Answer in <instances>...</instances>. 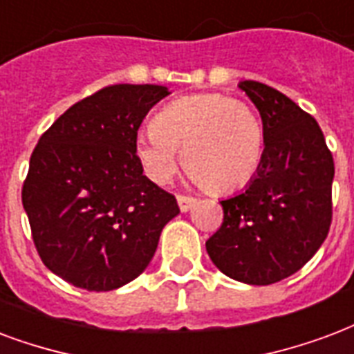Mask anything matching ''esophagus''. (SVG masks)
Wrapping results in <instances>:
<instances>
[{"label": "esophagus", "mask_w": 354, "mask_h": 354, "mask_svg": "<svg viewBox=\"0 0 354 354\" xmlns=\"http://www.w3.org/2000/svg\"><path fill=\"white\" fill-rule=\"evenodd\" d=\"M195 204H196V198H193V196L178 195V206H180V209H182L183 213L189 212V209L195 206Z\"/></svg>", "instance_id": "obj_1"}]
</instances>
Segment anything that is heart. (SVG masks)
I'll return each mask as SVG.
<instances>
[{
  "mask_svg": "<svg viewBox=\"0 0 354 354\" xmlns=\"http://www.w3.org/2000/svg\"><path fill=\"white\" fill-rule=\"evenodd\" d=\"M183 167L201 187L226 193L254 180L266 135L247 102L221 93L182 96L153 117L152 129L135 137V156L153 182L167 183Z\"/></svg>",
  "mask_w": 354,
  "mask_h": 354,
  "instance_id": "obj_1",
  "label": "heart"
}]
</instances>
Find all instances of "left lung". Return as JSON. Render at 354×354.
I'll return each mask as SVG.
<instances>
[{
    "mask_svg": "<svg viewBox=\"0 0 354 354\" xmlns=\"http://www.w3.org/2000/svg\"><path fill=\"white\" fill-rule=\"evenodd\" d=\"M237 87L260 111L266 152L254 180L221 201L225 219L206 250L226 277L269 286L297 273L325 241L334 161L319 124L286 94L258 81Z\"/></svg>",
    "mask_w": 354,
    "mask_h": 354,
    "instance_id": "1",
    "label": "left lung"
}]
</instances>
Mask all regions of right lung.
I'll return each mask as SVG.
<instances>
[{
  "label": "right lung",
  "instance_id": "obj_1",
  "mask_svg": "<svg viewBox=\"0 0 354 354\" xmlns=\"http://www.w3.org/2000/svg\"><path fill=\"white\" fill-rule=\"evenodd\" d=\"M171 91L113 85L51 124L31 153L21 204L44 266L75 288L111 291L148 267L176 198L142 174L135 137Z\"/></svg>",
  "mask_w": 354,
  "mask_h": 354
}]
</instances>
